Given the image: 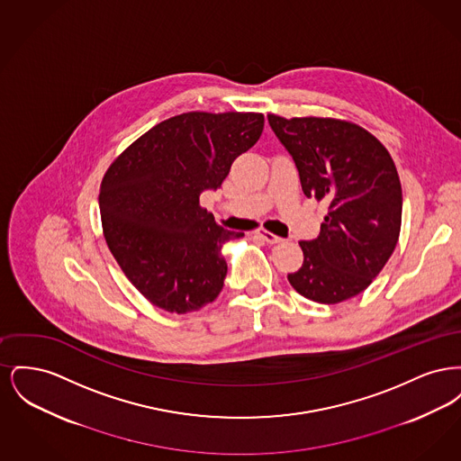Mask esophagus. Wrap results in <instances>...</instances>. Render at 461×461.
<instances>
[{"instance_id":"1","label":"esophagus","mask_w":461,"mask_h":461,"mask_svg":"<svg viewBox=\"0 0 461 461\" xmlns=\"http://www.w3.org/2000/svg\"><path fill=\"white\" fill-rule=\"evenodd\" d=\"M258 235L263 239L266 243H269V245H275V243H280V241H284V239H280V237H276L275 233H271V231H267V230H264V228H259L258 230Z\"/></svg>"}]
</instances>
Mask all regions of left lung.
<instances>
[{"label": "left lung", "instance_id": "8db88e82", "mask_svg": "<svg viewBox=\"0 0 461 461\" xmlns=\"http://www.w3.org/2000/svg\"><path fill=\"white\" fill-rule=\"evenodd\" d=\"M307 198H327L318 239L299 241L304 263L286 278L301 295L337 304L361 294L394 252L402 192L387 149L361 126L330 117L267 113Z\"/></svg>", "mask_w": 461, "mask_h": 461}]
</instances>
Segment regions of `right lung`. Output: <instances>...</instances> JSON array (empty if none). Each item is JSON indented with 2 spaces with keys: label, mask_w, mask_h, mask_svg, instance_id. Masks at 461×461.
I'll list each match as a JSON object with an SVG mask.
<instances>
[{
  "label": "right lung",
  "mask_w": 461,
  "mask_h": 461,
  "mask_svg": "<svg viewBox=\"0 0 461 461\" xmlns=\"http://www.w3.org/2000/svg\"><path fill=\"white\" fill-rule=\"evenodd\" d=\"M264 128L256 112H186L140 136L100 186V214L112 256L136 290L169 312L198 311L220 295L228 271L222 243L240 239L200 207L233 160Z\"/></svg>",
  "instance_id": "1"
}]
</instances>
